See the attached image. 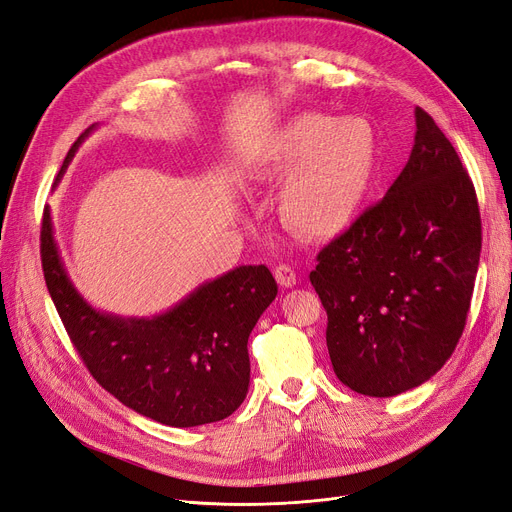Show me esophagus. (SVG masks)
Wrapping results in <instances>:
<instances>
[{
	"mask_svg": "<svg viewBox=\"0 0 512 512\" xmlns=\"http://www.w3.org/2000/svg\"><path fill=\"white\" fill-rule=\"evenodd\" d=\"M275 279L281 288H294L296 285V273L290 264H279V267H275Z\"/></svg>",
	"mask_w": 512,
	"mask_h": 512,
	"instance_id": "1",
	"label": "esophagus"
}]
</instances>
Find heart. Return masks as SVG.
<instances>
[{"label": "heart", "instance_id": "obj_1", "mask_svg": "<svg viewBox=\"0 0 512 512\" xmlns=\"http://www.w3.org/2000/svg\"><path fill=\"white\" fill-rule=\"evenodd\" d=\"M380 159V140L365 119L304 111L264 138L258 170L285 178L279 212L296 233L334 239L370 206Z\"/></svg>", "mask_w": 512, "mask_h": 512}]
</instances>
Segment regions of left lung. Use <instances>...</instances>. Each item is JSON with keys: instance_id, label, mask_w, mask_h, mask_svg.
I'll return each instance as SVG.
<instances>
[{"instance_id": "1", "label": "left lung", "mask_w": 512, "mask_h": 512, "mask_svg": "<svg viewBox=\"0 0 512 512\" xmlns=\"http://www.w3.org/2000/svg\"><path fill=\"white\" fill-rule=\"evenodd\" d=\"M414 115L403 172L311 271L334 372L367 397H395L441 370L464 332L479 269L473 180L435 119L420 107Z\"/></svg>"}]
</instances>
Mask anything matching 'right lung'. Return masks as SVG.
Here are the masks:
<instances>
[{
	"mask_svg": "<svg viewBox=\"0 0 512 512\" xmlns=\"http://www.w3.org/2000/svg\"><path fill=\"white\" fill-rule=\"evenodd\" d=\"M92 128L75 140L58 178ZM42 267L79 357L94 380L130 410L189 428L224 420L243 403L250 386L248 338L277 296L275 277L264 264H243L201 283L155 317L102 313L71 283L46 208Z\"/></svg>",
	"mask_w": 512,
	"mask_h": 512,
	"instance_id": "right-lung-1",
	"label": "right lung"
}]
</instances>
